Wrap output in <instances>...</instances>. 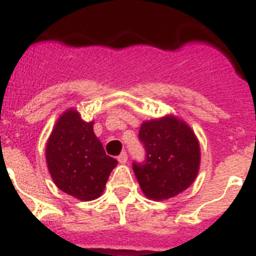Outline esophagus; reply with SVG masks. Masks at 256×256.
Masks as SVG:
<instances>
[{"instance_id":"obj_1","label":"esophagus","mask_w":256,"mask_h":256,"mask_svg":"<svg viewBox=\"0 0 256 256\" xmlns=\"http://www.w3.org/2000/svg\"><path fill=\"white\" fill-rule=\"evenodd\" d=\"M118 162H120V164H126V162H128V154L124 152H120V156H118Z\"/></svg>"}]
</instances>
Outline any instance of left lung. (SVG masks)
<instances>
[{"label": "left lung", "instance_id": "1", "mask_svg": "<svg viewBox=\"0 0 256 256\" xmlns=\"http://www.w3.org/2000/svg\"><path fill=\"white\" fill-rule=\"evenodd\" d=\"M140 140L146 148V160L132 164V170L148 198L164 200L190 187L198 175L200 148L184 120L171 114L144 120Z\"/></svg>", "mask_w": 256, "mask_h": 256}]
</instances>
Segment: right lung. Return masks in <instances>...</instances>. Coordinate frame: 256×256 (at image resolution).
<instances>
[{
    "label": "right lung",
    "instance_id": "1",
    "mask_svg": "<svg viewBox=\"0 0 256 256\" xmlns=\"http://www.w3.org/2000/svg\"><path fill=\"white\" fill-rule=\"evenodd\" d=\"M76 108L62 112L46 144V164L56 186L80 200L102 195L116 160L106 156L92 130Z\"/></svg>",
    "mask_w": 256,
    "mask_h": 256
}]
</instances>
